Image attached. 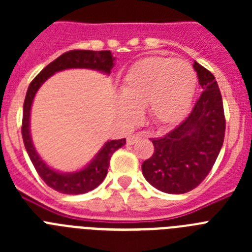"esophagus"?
<instances>
[{
    "mask_svg": "<svg viewBox=\"0 0 252 252\" xmlns=\"http://www.w3.org/2000/svg\"><path fill=\"white\" fill-rule=\"evenodd\" d=\"M144 136H145V135H144V132H139V133H133V135H130V136L127 137V144L128 145H132V144H135L137 140H140L141 137H144Z\"/></svg>",
    "mask_w": 252,
    "mask_h": 252,
    "instance_id": "esophagus-1",
    "label": "esophagus"
}]
</instances>
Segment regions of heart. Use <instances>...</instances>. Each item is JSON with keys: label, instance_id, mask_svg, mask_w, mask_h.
I'll return each instance as SVG.
<instances>
[{"label": "heart", "instance_id": "obj_1", "mask_svg": "<svg viewBox=\"0 0 252 252\" xmlns=\"http://www.w3.org/2000/svg\"><path fill=\"white\" fill-rule=\"evenodd\" d=\"M195 87L197 74L190 64L174 58H146L125 75L117 110L125 117H132L135 108L146 106L157 125L175 124L186 115Z\"/></svg>", "mask_w": 252, "mask_h": 252}]
</instances>
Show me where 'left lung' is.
Returning a JSON list of instances; mask_svg holds the SVG:
<instances>
[{"label": "left lung", "mask_w": 252, "mask_h": 252, "mask_svg": "<svg viewBox=\"0 0 252 252\" xmlns=\"http://www.w3.org/2000/svg\"><path fill=\"white\" fill-rule=\"evenodd\" d=\"M199 98L183 122L161 137L150 139L154 153L142 162V174L161 192L183 194L206 179L221 151L226 131L222 95L215 75L194 62Z\"/></svg>", "instance_id": "left-lung-1"}]
</instances>
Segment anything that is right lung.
<instances>
[{
    "instance_id": "right-lung-1",
    "label": "right lung",
    "mask_w": 252,
    "mask_h": 252,
    "mask_svg": "<svg viewBox=\"0 0 252 252\" xmlns=\"http://www.w3.org/2000/svg\"><path fill=\"white\" fill-rule=\"evenodd\" d=\"M113 60L115 58H112L110 50L66 51L59 58H57L54 62H51L49 65H46L29 86L25 102H24V111H22V140H24V145H25L32 165L36 169L37 174L50 188L57 192L64 193V194H83V193L94 189L95 187H98L106 178L112 154L126 144V139L111 140V141L106 142L101 151L91 161L90 165H87L86 168L77 173H72V174L58 173L49 168L45 162L40 159V157L35 151L32 141H31L30 110L32 99H34L40 86L54 73L70 68H88L110 74L113 66Z\"/></svg>"
}]
</instances>
